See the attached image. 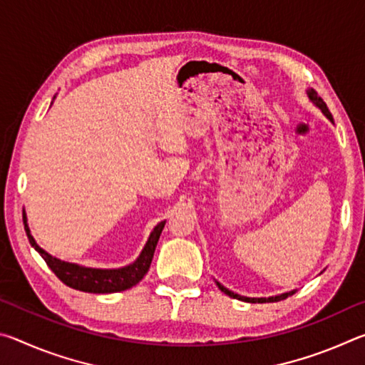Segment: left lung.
Here are the masks:
<instances>
[{
	"instance_id": "left-lung-1",
	"label": "left lung",
	"mask_w": 365,
	"mask_h": 365,
	"mask_svg": "<svg viewBox=\"0 0 365 365\" xmlns=\"http://www.w3.org/2000/svg\"><path fill=\"white\" fill-rule=\"evenodd\" d=\"M309 98H311V100L317 104V106L324 110L325 113V115L329 117L330 120H333L331 119V114H330V110H329V108H327V104L324 103V100L322 98H319L317 96V93L314 90H311L309 91ZM217 287H219V289L220 292H224L225 294H228L230 296V298H235V299H242V301H248V302H277V301H282V299H287L288 296H292V294H294V292H289V293H285V294H280V296H272V298H245V296H240V294H237V293H232L230 289H227L225 287H222L220 283H217Z\"/></svg>"
}]
</instances>
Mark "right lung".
<instances>
[{
  "instance_id": "add662e5",
  "label": "right lung",
  "mask_w": 365,
  "mask_h": 365,
  "mask_svg": "<svg viewBox=\"0 0 365 365\" xmlns=\"http://www.w3.org/2000/svg\"><path fill=\"white\" fill-rule=\"evenodd\" d=\"M164 224L165 222H160V224L154 227V230L151 233L150 240H148L146 246L143 248V251H141L140 257L133 264L122 269L104 270V269L80 267L77 264L59 261V259L48 255L45 250H41L40 246L36 245L34 237L30 235L27 219L26 215H24V228H26L29 242L36 251L40 252V256L45 259L48 267L54 272V275H56L64 285L85 293H117L137 285V283L146 275V272L150 270L154 250H156L158 240L160 237V232H163Z\"/></svg>"
}]
</instances>
